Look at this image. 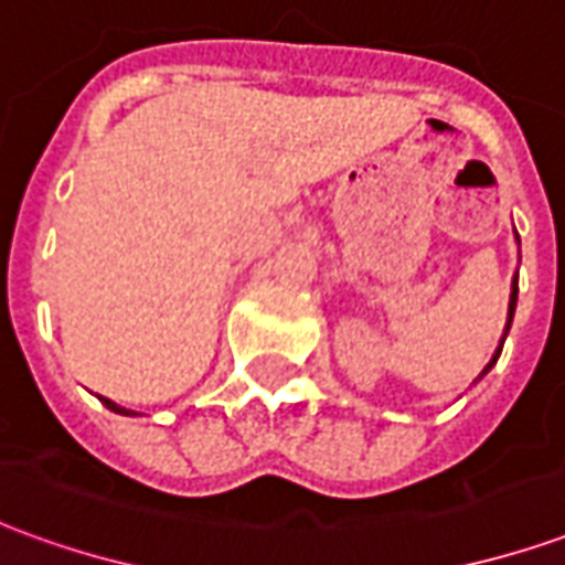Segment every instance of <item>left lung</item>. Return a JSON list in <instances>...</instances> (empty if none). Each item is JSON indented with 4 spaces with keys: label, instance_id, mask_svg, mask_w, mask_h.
Segmentation results:
<instances>
[{
    "label": "left lung",
    "instance_id": "1",
    "mask_svg": "<svg viewBox=\"0 0 565 565\" xmlns=\"http://www.w3.org/2000/svg\"><path fill=\"white\" fill-rule=\"evenodd\" d=\"M514 306H518V281H514V290H511V302H509V327H511V318H514ZM499 351H502V348H499ZM499 356V354H497ZM497 356H493V360H490V366H493V363H497ZM487 366V369H490ZM484 369V372H487Z\"/></svg>",
    "mask_w": 565,
    "mask_h": 565
}]
</instances>
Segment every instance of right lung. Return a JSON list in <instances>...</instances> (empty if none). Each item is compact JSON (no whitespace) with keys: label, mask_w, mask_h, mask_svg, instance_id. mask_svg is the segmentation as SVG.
Returning <instances> with one entry per match:
<instances>
[{"label":"right lung","mask_w":565,"mask_h":565,"mask_svg":"<svg viewBox=\"0 0 565 565\" xmlns=\"http://www.w3.org/2000/svg\"><path fill=\"white\" fill-rule=\"evenodd\" d=\"M103 403H105V408H111V412H117V415H132V412H127V408H120V405H115V403H111V399H105V396H103Z\"/></svg>","instance_id":"1"}]
</instances>
